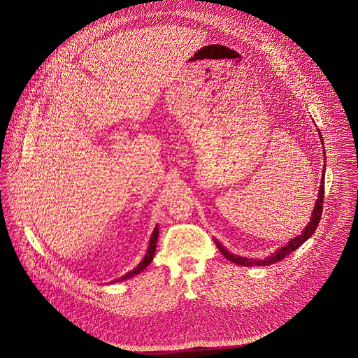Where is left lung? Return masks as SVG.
<instances>
[{"instance_id":"8db88e82","label":"left lung","mask_w":358,"mask_h":358,"mask_svg":"<svg viewBox=\"0 0 358 358\" xmlns=\"http://www.w3.org/2000/svg\"><path fill=\"white\" fill-rule=\"evenodd\" d=\"M319 137L323 143V138L319 133ZM323 173H324V169H323ZM323 194H324V178H322L320 180V187H319V193H317V200H316V204L313 207V211H312V217H310V221L308 222V225L305 227V229L301 232V235L295 236L294 239H291L287 245H284L282 248H280L275 253H273L271 256L263 259V260H259V259H246V257H242V256H235L234 253H229L217 239L215 241V245L217 248L220 249V252L232 263H236L238 266H268V264H273L275 262H280L287 255H289L291 252H294L295 249H298L306 239H309L312 236V234L315 232L319 221H320V217H322V210H323Z\"/></svg>"}]
</instances>
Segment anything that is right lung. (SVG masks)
<instances>
[{"label": "right lung", "mask_w": 358, "mask_h": 358, "mask_svg": "<svg viewBox=\"0 0 358 358\" xmlns=\"http://www.w3.org/2000/svg\"><path fill=\"white\" fill-rule=\"evenodd\" d=\"M158 232H159V229H158V225L154 228V232H152V235H151V238H150V243H148V249H147V253H145V256H144V259L140 262V264L134 268V270H131V271H129L126 275H123V277H120L119 280H115V281H120V280H127V278H130V277H133V275H136V274H138V273H141L151 262H152V259H154V255H155V249H157V241H158Z\"/></svg>", "instance_id": "obj_1"}]
</instances>
